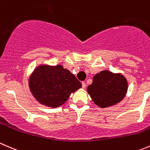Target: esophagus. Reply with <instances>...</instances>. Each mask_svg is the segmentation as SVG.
Masks as SVG:
<instances>
[{"mask_svg": "<svg viewBox=\"0 0 150 150\" xmlns=\"http://www.w3.org/2000/svg\"><path fill=\"white\" fill-rule=\"evenodd\" d=\"M81 84H82V88L83 89H85V87H86V84L84 82H82L81 83Z\"/></svg>", "mask_w": 150, "mask_h": 150, "instance_id": "obj_1", "label": "esophagus"}]
</instances>
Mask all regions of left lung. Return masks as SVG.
Instances as JSON below:
<instances>
[{"instance_id": "left-lung-1", "label": "left lung", "mask_w": 150, "mask_h": 150, "mask_svg": "<svg viewBox=\"0 0 150 150\" xmlns=\"http://www.w3.org/2000/svg\"><path fill=\"white\" fill-rule=\"evenodd\" d=\"M127 81L120 73L102 71L93 76L87 90L95 104L107 108L120 103L127 91Z\"/></svg>"}]
</instances>
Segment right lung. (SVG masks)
I'll list each match as a JSON object with an SVG mask.
<instances>
[{
	"mask_svg": "<svg viewBox=\"0 0 150 150\" xmlns=\"http://www.w3.org/2000/svg\"><path fill=\"white\" fill-rule=\"evenodd\" d=\"M28 85L38 103L51 108L64 104L71 93L81 87V82L63 66L47 64H41L34 69Z\"/></svg>",
	"mask_w": 150,
	"mask_h": 150,
	"instance_id": "right-lung-1",
	"label": "right lung"
}]
</instances>
